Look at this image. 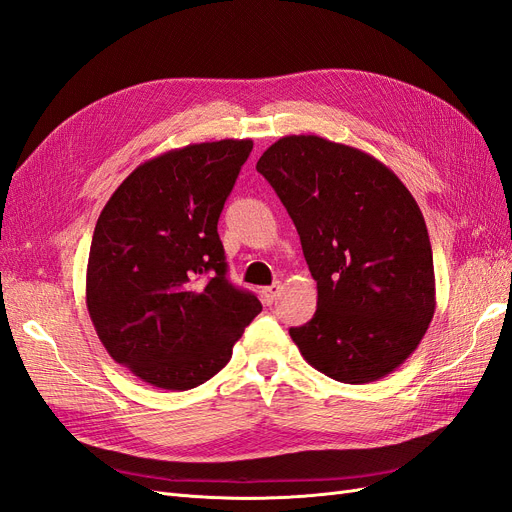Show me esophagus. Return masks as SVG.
Returning a JSON list of instances; mask_svg holds the SVG:
<instances>
[{"mask_svg":"<svg viewBox=\"0 0 512 512\" xmlns=\"http://www.w3.org/2000/svg\"><path fill=\"white\" fill-rule=\"evenodd\" d=\"M280 292H282V284L280 282H275V284H271L267 288H262V301H265L267 305H271L277 297H280Z\"/></svg>","mask_w":512,"mask_h":512,"instance_id":"34e87169","label":"esophagus"}]
</instances>
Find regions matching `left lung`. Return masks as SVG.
<instances>
[{"instance_id":"8db88e82","label":"left lung","mask_w":512,"mask_h":512,"mask_svg":"<svg viewBox=\"0 0 512 512\" xmlns=\"http://www.w3.org/2000/svg\"><path fill=\"white\" fill-rule=\"evenodd\" d=\"M258 173L301 237L318 309L290 337L337 382L391 374L421 344L436 312L423 213L404 183L369 153L314 134L284 136Z\"/></svg>"}]
</instances>
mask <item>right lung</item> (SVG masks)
Segmentation results:
<instances>
[{
	"instance_id": "obj_1",
	"label": "right lung",
	"mask_w": 512,
	"mask_h": 512,
	"mask_svg": "<svg viewBox=\"0 0 512 512\" xmlns=\"http://www.w3.org/2000/svg\"><path fill=\"white\" fill-rule=\"evenodd\" d=\"M250 138L170 149L123 179L89 247L85 299L102 346L143 382L188 391L230 361L260 314L235 288L218 220Z\"/></svg>"
}]
</instances>
